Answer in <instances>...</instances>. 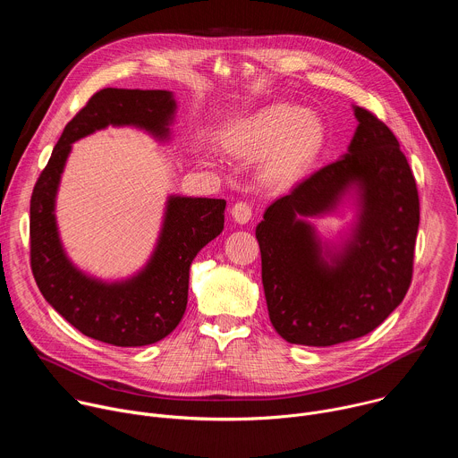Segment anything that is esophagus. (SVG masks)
I'll use <instances>...</instances> for the list:
<instances>
[{
    "instance_id": "34e87169",
    "label": "esophagus",
    "mask_w": 458,
    "mask_h": 458,
    "mask_svg": "<svg viewBox=\"0 0 458 458\" xmlns=\"http://www.w3.org/2000/svg\"><path fill=\"white\" fill-rule=\"evenodd\" d=\"M232 217L235 223L239 225H246L250 219H251V207L246 205V203H235L232 207Z\"/></svg>"
}]
</instances>
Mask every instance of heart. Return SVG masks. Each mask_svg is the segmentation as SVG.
Here are the masks:
<instances>
[{
  "instance_id": "1",
  "label": "heart",
  "mask_w": 458,
  "mask_h": 458,
  "mask_svg": "<svg viewBox=\"0 0 458 458\" xmlns=\"http://www.w3.org/2000/svg\"><path fill=\"white\" fill-rule=\"evenodd\" d=\"M223 143L237 157L260 161V175L268 182L290 186L324 154L328 128L318 114L279 101L228 123Z\"/></svg>"
}]
</instances>
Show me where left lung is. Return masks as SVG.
<instances>
[{
	"instance_id": "obj_1",
	"label": "left lung",
	"mask_w": 458,
	"mask_h": 458,
	"mask_svg": "<svg viewBox=\"0 0 458 458\" xmlns=\"http://www.w3.org/2000/svg\"><path fill=\"white\" fill-rule=\"evenodd\" d=\"M348 152L276 199L255 228L276 332L334 346L373 332L404 299L413 272L419 193L394 132L353 105ZM354 219L324 238L315 216Z\"/></svg>"
}]
</instances>
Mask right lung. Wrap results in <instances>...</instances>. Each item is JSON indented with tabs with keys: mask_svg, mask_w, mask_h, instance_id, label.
I'll use <instances>...</instances> for the list:
<instances>
[{
	"mask_svg": "<svg viewBox=\"0 0 458 458\" xmlns=\"http://www.w3.org/2000/svg\"><path fill=\"white\" fill-rule=\"evenodd\" d=\"M177 101L170 90L103 89L67 124L30 199V263L45 301L83 335L123 348L154 344L175 330L188 302L190 267L225 228V199L170 193L147 263L106 281L83 272L63 246L55 201L72 145L108 126L172 141Z\"/></svg>",
	"mask_w": 458,
	"mask_h": 458,
	"instance_id": "right-lung-1",
	"label": "right lung"
}]
</instances>
